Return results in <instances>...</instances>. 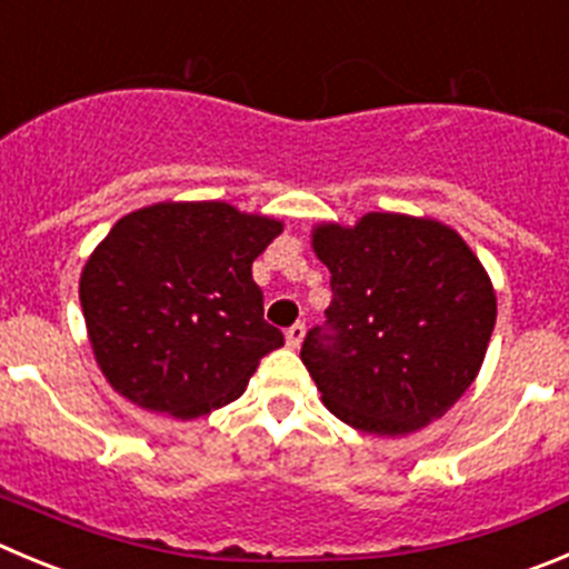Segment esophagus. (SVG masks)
Returning a JSON list of instances; mask_svg holds the SVG:
<instances>
[{"instance_id": "obj_1", "label": "esophagus", "mask_w": 569, "mask_h": 569, "mask_svg": "<svg viewBox=\"0 0 569 569\" xmlns=\"http://www.w3.org/2000/svg\"><path fill=\"white\" fill-rule=\"evenodd\" d=\"M302 337H306V326H302V322H295V326L286 331V345H289V348H300Z\"/></svg>"}]
</instances>
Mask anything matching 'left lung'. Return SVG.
Segmentation results:
<instances>
[{"label":"left lung","mask_w":569,"mask_h":569,"mask_svg":"<svg viewBox=\"0 0 569 569\" xmlns=\"http://www.w3.org/2000/svg\"><path fill=\"white\" fill-rule=\"evenodd\" d=\"M315 252L333 297L300 359L328 410L370 435L443 416L475 381L497 320L477 254L440 221L398 212L317 227Z\"/></svg>","instance_id":"obj_1"}]
</instances>
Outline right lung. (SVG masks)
<instances>
[{"instance_id":"obj_1","label":"right lung","mask_w":569,"mask_h":569,"mask_svg":"<svg viewBox=\"0 0 569 569\" xmlns=\"http://www.w3.org/2000/svg\"><path fill=\"white\" fill-rule=\"evenodd\" d=\"M280 230L224 201H162L117 221L81 274L89 342L109 385L177 418L236 401L283 345L252 280V260Z\"/></svg>"}]
</instances>
